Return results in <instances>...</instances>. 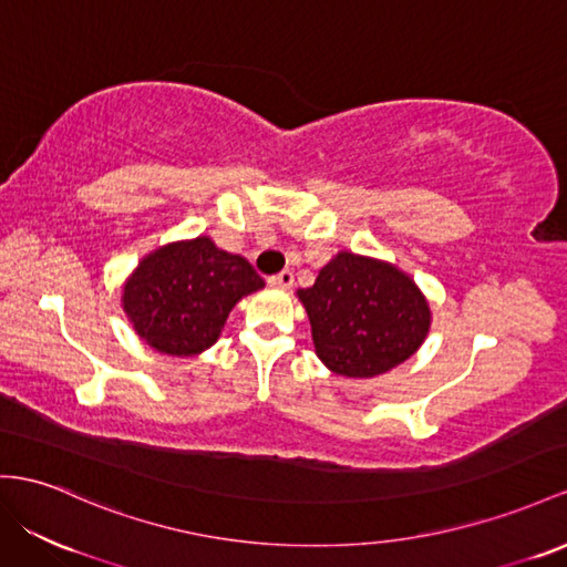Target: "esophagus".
<instances>
[{
	"instance_id": "1",
	"label": "esophagus",
	"mask_w": 567,
	"mask_h": 567,
	"mask_svg": "<svg viewBox=\"0 0 567 567\" xmlns=\"http://www.w3.org/2000/svg\"><path fill=\"white\" fill-rule=\"evenodd\" d=\"M272 287H282V289H289L295 285V272L292 270H282L278 275H272V278L268 280Z\"/></svg>"
}]
</instances>
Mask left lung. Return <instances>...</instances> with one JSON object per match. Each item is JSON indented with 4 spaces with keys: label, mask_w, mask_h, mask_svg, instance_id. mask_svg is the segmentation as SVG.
Masks as SVG:
<instances>
[{
    "label": "left lung",
    "mask_w": 567,
    "mask_h": 567,
    "mask_svg": "<svg viewBox=\"0 0 567 567\" xmlns=\"http://www.w3.org/2000/svg\"><path fill=\"white\" fill-rule=\"evenodd\" d=\"M313 352L344 379H373L408 361L431 330V307L410 272L338 251L311 287L297 289Z\"/></svg>",
    "instance_id": "1"
}]
</instances>
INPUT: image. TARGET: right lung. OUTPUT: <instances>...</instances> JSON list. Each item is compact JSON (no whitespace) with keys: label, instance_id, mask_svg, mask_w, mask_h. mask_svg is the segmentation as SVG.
<instances>
[{"label":"right lung","instance_id":"1","mask_svg":"<svg viewBox=\"0 0 567 567\" xmlns=\"http://www.w3.org/2000/svg\"><path fill=\"white\" fill-rule=\"evenodd\" d=\"M264 287L249 260L200 235L145 254L122 285V309L151 350L196 357L220 340L229 311Z\"/></svg>","mask_w":567,"mask_h":567}]
</instances>
